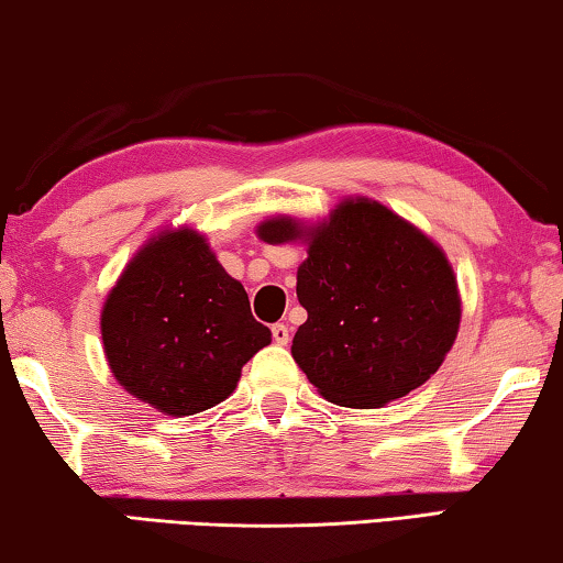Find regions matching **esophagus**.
I'll list each match as a JSON object with an SVG mask.
<instances>
[{
    "instance_id": "esophagus-1",
    "label": "esophagus",
    "mask_w": 563,
    "mask_h": 563,
    "mask_svg": "<svg viewBox=\"0 0 563 563\" xmlns=\"http://www.w3.org/2000/svg\"><path fill=\"white\" fill-rule=\"evenodd\" d=\"M272 338H274L276 345H287V342H289V328H287V324L276 322L274 328H272Z\"/></svg>"
}]
</instances>
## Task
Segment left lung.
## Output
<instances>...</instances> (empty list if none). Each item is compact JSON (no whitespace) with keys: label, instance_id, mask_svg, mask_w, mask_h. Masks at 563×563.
Masks as SVG:
<instances>
[{"label":"left lung","instance_id":"8db88e82","mask_svg":"<svg viewBox=\"0 0 563 563\" xmlns=\"http://www.w3.org/2000/svg\"><path fill=\"white\" fill-rule=\"evenodd\" d=\"M256 235L307 246L297 268L307 322L291 340V357L322 398L380 409L444 363L460 332L462 297L444 249L421 228L355 195L317 223L266 218Z\"/></svg>","mask_w":563,"mask_h":563}]
</instances>
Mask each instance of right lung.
<instances>
[{
	"instance_id": "right-lung-1",
	"label": "right lung",
	"mask_w": 563,
	"mask_h": 563,
	"mask_svg": "<svg viewBox=\"0 0 563 563\" xmlns=\"http://www.w3.org/2000/svg\"><path fill=\"white\" fill-rule=\"evenodd\" d=\"M101 340L119 386L167 417L225 401L241 368L272 342L249 295L190 225L154 233L101 309Z\"/></svg>"
}]
</instances>
